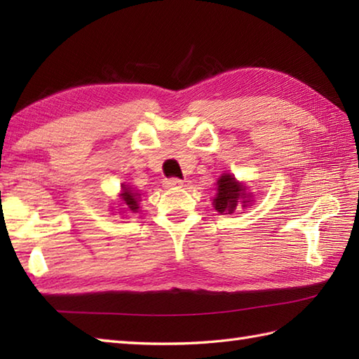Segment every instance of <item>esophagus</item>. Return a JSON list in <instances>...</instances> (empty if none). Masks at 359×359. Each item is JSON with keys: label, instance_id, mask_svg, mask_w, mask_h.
<instances>
[{"label": "esophagus", "instance_id": "esophagus-1", "mask_svg": "<svg viewBox=\"0 0 359 359\" xmlns=\"http://www.w3.org/2000/svg\"><path fill=\"white\" fill-rule=\"evenodd\" d=\"M182 185H184V182H182L180 179H175V177H170V179L163 180L165 188H174V187H182Z\"/></svg>", "mask_w": 359, "mask_h": 359}]
</instances>
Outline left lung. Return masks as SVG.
Instances as JSON below:
<instances>
[{
	"label": "left lung",
	"mask_w": 359,
	"mask_h": 359,
	"mask_svg": "<svg viewBox=\"0 0 359 359\" xmlns=\"http://www.w3.org/2000/svg\"><path fill=\"white\" fill-rule=\"evenodd\" d=\"M250 194L245 185L234 179L231 174H222L217 180V194L212 199V207L217 210L219 215H231L238 205L248 207Z\"/></svg>",
	"instance_id": "left-lung-1"
}]
</instances>
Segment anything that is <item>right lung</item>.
<instances>
[{
    "label": "right lung",
    "instance_id": "1",
    "mask_svg": "<svg viewBox=\"0 0 359 359\" xmlns=\"http://www.w3.org/2000/svg\"><path fill=\"white\" fill-rule=\"evenodd\" d=\"M121 202L126 207V210H129L131 212H137L139 210V199H140V194L135 193L134 189L129 188L128 185H121Z\"/></svg>",
    "mask_w": 359,
    "mask_h": 359
}]
</instances>
